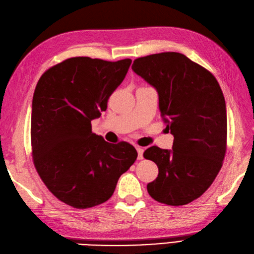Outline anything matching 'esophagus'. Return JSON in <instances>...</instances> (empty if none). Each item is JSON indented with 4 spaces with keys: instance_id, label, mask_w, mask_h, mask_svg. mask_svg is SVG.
<instances>
[{
    "instance_id": "1",
    "label": "esophagus",
    "mask_w": 254,
    "mask_h": 254,
    "mask_svg": "<svg viewBox=\"0 0 254 254\" xmlns=\"http://www.w3.org/2000/svg\"><path fill=\"white\" fill-rule=\"evenodd\" d=\"M137 152H138V159L139 160H142L143 159V149L141 146H136Z\"/></svg>"
}]
</instances>
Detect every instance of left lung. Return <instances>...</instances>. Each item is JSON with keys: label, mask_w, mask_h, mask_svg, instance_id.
Instances as JSON below:
<instances>
[{"label": "left lung", "mask_w": 254, "mask_h": 254, "mask_svg": "<svg viewBox=\"0 0 254 254\" xmlns=\"http://www.w3.org/2000/svg\"><path fill=\"white\" fill-rule=\"evenodd\" d=\"M132 70L153 86L173 150L153 145L143 153L159 167L146 186L155 201L185 205L203 194L221 171L227 148L226 104L221 87L203 66L177 52L133 61Z\"/></svg>", "instance_id": "1"}]
</instances>
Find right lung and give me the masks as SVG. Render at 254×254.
<instances>
[{
    "label": "right lung",
    "instance_id": "add662e5",
    "mask_svg": "<svg viewBox=\"0 0 254 254\" xmlns=\"http://www.w3.org/2000/svg\"><path fill=\"white\" fill-rule=\"evenodd\" d=\"M130 59H67L43 72L32 98L31 152L39 176L60 201L76 208L102 204L138 153L92 132L125 78Z\"/></svg>",
    "mask_w": 254,
    "mask_h": 254
}]
</instances>
